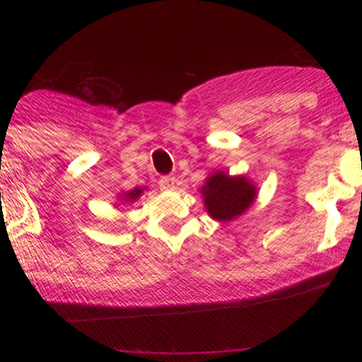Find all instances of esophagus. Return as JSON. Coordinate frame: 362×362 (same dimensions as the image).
Listing matches in <instances>:
<instances>
[{
	"instance_id": "1",
	"label": "esophagus",
	"mask_w": 362,
	"mask_h": 362,
	"mask_svg": "<svg viewBox=\"0 0 362 362\" xmlns=\"http://www.w3.org/2000/svg\"><path fill=\"white\" fill-rule=\"evenodd\" d=\"M160 189L161 190H173L177 187V178L172 177V175H165V177H160Z\"/></svg>"
}]
</instances>
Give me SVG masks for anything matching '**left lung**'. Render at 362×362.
<instances>
[{"label":"left lung","mask_w":362,"mask_h":362,"mask_svg":"<svg viewBox=\"0 0 362 362\" xmlns=\"http://www.w3.org/2000/svg\"><path fill=\"white\" fill-rule=\"evenodd\" d=\"M207 213L219 221H228L248 209L255 199V187L245 177L231 178L226 173L218 172L207 178L202 187Z\"/></svg>","instance_id":"8db88e82"}]
</instances>
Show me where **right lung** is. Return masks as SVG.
<instances>
[{"label": "right lung", "mask_w": 362, "mask_h": 362, "mask_svg": "<svg viewBox=\"0 0 362 362\" xmlns=\"http://www.w3.org/2000/svg\"><path fill=\"white\" fill-rule=\"evenodd\" d=\"M141 192H143V190H141V189L131 190V192L126 194V201H136V199H138L139 195H141Z\"/></svg>", "instance_id": "obj_1"}]
</instances>
